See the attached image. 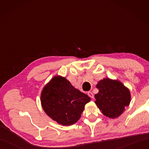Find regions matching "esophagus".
<instances>
[{"instance_id":"34e87169","label":"esophagus","mask_w":149,"mask_h":149,"mask_svg":"<svg viewBox=\"0 0 149 149\" xmlns=\"http://www.w3.org/2000/svg\"><path fill=\"white\" fill-rule=\"evenodd\" d=\"M87 95H88V96H89V97L91 98V99H93V98H94V95H93V93H92V92H90V91H89V92L87 93Z\"/></svg>"}]
</instances>
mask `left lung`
I'll use <instances>...</instances> for the list:
<instances>
[{"label":"left lung","instance_id":"8db88e82","mask_svg":"<svg viewBox=\"0 0 149 149\" xmlns=\"http://www.w3.org/2000/svg\"><path fill=\"white\" fill-rule=\"evenodd\" d=\"M99 93L95 95V104L102 114L110 118H116L130 105L131 93L120 81L107 77L96 85Z\"/></svg>","mask_w":149,"mask_h":149}]
</instances>
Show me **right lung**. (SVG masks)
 <instances>
[{
    "mask_svg": "<svg viewBox=\"0 0 149 149\" xmlns=\"http://www.w3.org/2000/svg\"><path fill=\"white\" fill-rule=\"evenodd\" d=\"M91 98L73 86L66 78L55 75L45 85L41 93L45 112L58 124L76 123Z\"/></svg>",
    "mask_w": 149,
    "mask_h": 149,
    "instance_id": "right-lung-1",
    "label": "right lung"
}]
</instances>
